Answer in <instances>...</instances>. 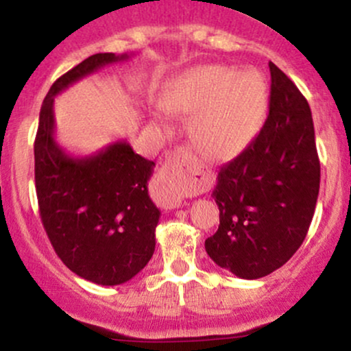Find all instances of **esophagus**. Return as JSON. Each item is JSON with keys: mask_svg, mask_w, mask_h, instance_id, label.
<instances>
[{"mask_svg": "<svg viewBox=\"0 0 351 351\" xmlns=\"http://www.w3.org/2000/svg\"><path fill=\"white\" fill-rule=\"evenodd\" d=\"M203 180L204 175L198 158L184 148H176L158 170L156 198L165 208H180L184 196L196 188V183H203Z\"/></svg>", "mask_w": 351, "mask_h": 351, "instance_id": "34e87169", "label": "esophagus"}]
</instances>
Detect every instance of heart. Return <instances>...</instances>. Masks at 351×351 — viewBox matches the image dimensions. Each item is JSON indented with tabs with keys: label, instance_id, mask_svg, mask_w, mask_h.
<instances>
[{
	"label": "heart",
	"instance_id": "b5f03b06",
	"mask_svg": "<svg viewBox=\"0 0 351 351\" xmlns=\"http://www.w3.org/2000/svg\"><path fill=\"white\" fill-rule=\"evenodd\" d=\"M163 107L191 112L189 134L196 147L213 158H228L259 132L267 112V86L256 71L201 66L168 84Z\"/></svg>",
	"mask_w": 351,
	"mask_h": 351
}]
</instances>
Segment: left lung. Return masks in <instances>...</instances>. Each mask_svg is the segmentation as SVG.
Wrapping results in <instances>:
<instances>
[{
    "label": "left lung",
    "instance_id": "left-lung-1",
    "mask_svg": "<svg viewBox=\"0 0 351 351\" xmlns=\"http://www.w3.org/2000/svg\"><path fill=\"white\" fill-rule=\"evenodd\" d=\"M264 127L217 173L213 198L219 228L208 256L241 279H259L304 243L320 188V162L308 102L274 62Z\"/></svg>",
    "mask_w": 351,
    "mask_h": 351
}]
</instances>
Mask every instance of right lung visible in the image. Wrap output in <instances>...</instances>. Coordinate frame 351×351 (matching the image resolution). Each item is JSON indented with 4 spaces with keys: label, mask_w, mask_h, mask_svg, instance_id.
I'll use <instances>...</instances> for the list:
<instances>
[{
    "label": "right lung",
    "mask_w": 351,
    "mask_h": 351,
    "mask_svg": "<svg viewBox=\"0 0 351 351\" xmlns=\"http://www.w3.org/2000/svg\"><path fill=\"white\" fill-rule=\"evenodd\" d=\"M127 54L100 52L52 84L34 140L39 215L52 247L82 279L119 285L136 276L155 251L160 209L148 196L155 163L115 142L84 158L67 155L54 140V97L79 79Z\"/></svg>",
    "instance_id": "right-lung-1"
}]
</instances>
